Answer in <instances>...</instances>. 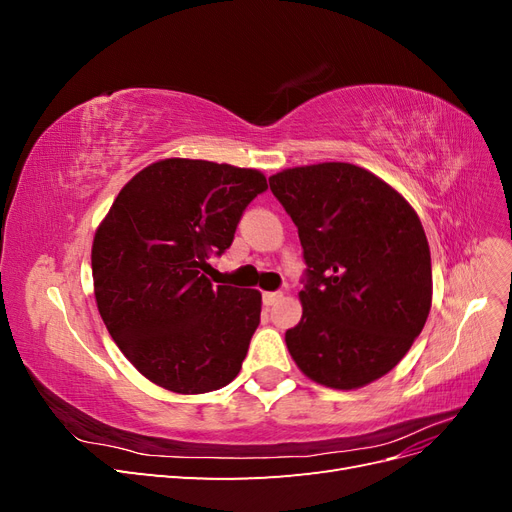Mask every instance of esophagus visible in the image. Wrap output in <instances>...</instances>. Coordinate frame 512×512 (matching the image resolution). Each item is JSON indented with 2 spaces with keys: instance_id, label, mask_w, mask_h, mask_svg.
I'll return each instance as SVG.
<instances>
[{
  "instance_id": "esophagus-1",
  "label": "esophagus",
  "mask_w": 512,
  "mask_h": 512,
  "mask_svg": "<svg viewBox=\"0 0 512 512\" xmlns=\"http://www.w3.org/2000/svg\"><path fill=\"white\" fill-rule=\"evenodd\" d=\"M282 301V292H265L262 294V303H265L267 307L280 303Z\"/></svg>"
}]
</instances>
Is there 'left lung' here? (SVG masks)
<instances>
[{
  "label": "left lung",
  "mask_w": 512,
  "mask_h": 512,
  "mask_svg": "<svg viewBox=\"0 0 512 512\" xmlns=\"http://www.w3.org/2000/svg\"><path fill=\"white\" fill-rule=\"evenodd\" d=\"M269 185L299 228L307 262L303 316L286 331L292 361L337 391L386 376L431 309V254L414 207L348 162L286 168Z\"/></svg>",
  "instance_id": "8db88e82"
}]
</instances>
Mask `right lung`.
<instances>
[{
	"instance_id": "add662e5",
	"label": "right lung",
	"mask_w": 512,
	"mask_h": 512,
	"mask_svg": "<svg viewBox=\"0 0 512 512\" xmlns=\"http://www.w3.org/2000/svg\"><path fill=\"white\" fill-rule=\"evenodd\" d=\"M267 190L256 168L166 158L136 173L96 228L91 271L98 312L123 356L179 395L237 378L260 322L262 294L215 286L243 209Z\"/></svg>"
}]
</instances>
